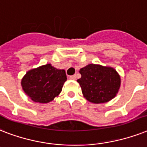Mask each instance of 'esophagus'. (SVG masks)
<instances>
[{"label":"esophagus","mask_w":147,"mask_h":147,"mask_svg":"<svg viewBox=\"0 0 147 147\" xmlns=\"http://www.w3.org/2000/svg\"><path fill=\"white\" fill-rule=\"evenodd\" d=\"M69 79L72 80H75L77 79V76H76V75H73V76H70V77H69Z\"/></svg>","instance_id":"34e87169"}]
</instances>
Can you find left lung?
Listing matches in <instances>:
<instances>
[{"label": "left lung", "mask_w": 147, "mask_h": 147, "mask_svg": "<svg viewBox=\"0 0 147 147\" xmlns=\"http://www.w3.org/2000/svg\"><path fill=\"white\" fill-rule=\"evenodd\" d=\"M81 78L77 80L86 100L95 104L105 103L118 94L121 77L115 68L90 64L80 70Z\"/></svg>", "instance_id": "obj_1"}]
</instances>
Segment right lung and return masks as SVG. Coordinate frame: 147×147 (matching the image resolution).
<instances>
[{
	"label": "right lung",
	"mask_w": 147,
	"mask_h": 147,
	"mask_svg": "<svg viewBox=\"0 0 147 147\" xmlns=\"http://www.w3.org/2000/svg\"><path fill=\"white\" fill-rule=\"evenodd\" d=\"M66 80L65 70L47 64L28 70L21 80V86L33 102L44 104L58 96Z\"/></svg>",
	"instance_id": "1"
}]
</instances>
